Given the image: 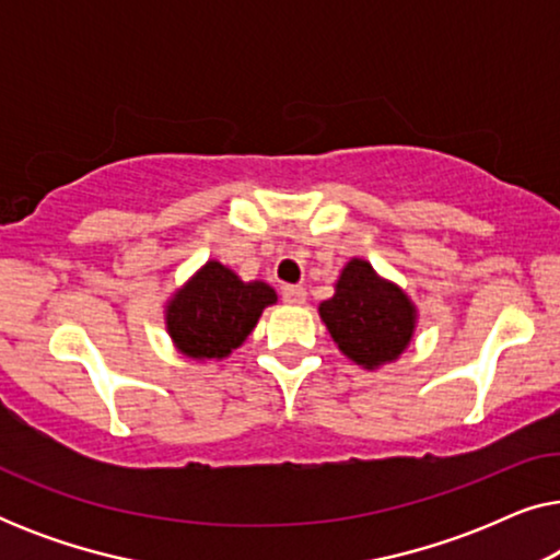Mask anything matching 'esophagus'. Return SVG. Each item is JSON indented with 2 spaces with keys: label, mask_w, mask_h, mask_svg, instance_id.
Instances as JSON below:
<instances>
[{
  "label": "esophagus",
  "mask_w": 560,
  "mask_h": 560,
  "mask_svg": "<svg viewBox=\"0 0 560 560\" xmlns=\"http://www.w3.org/2000/svg\"><path fill=\"white\" fill-rule=\"evenodd\" d=\"M282 301H285L288 305L305 303V288H301V285H285V288H282Z\"/></svg>",
  "instance_id": "esophagus-1"
}]
</instances>
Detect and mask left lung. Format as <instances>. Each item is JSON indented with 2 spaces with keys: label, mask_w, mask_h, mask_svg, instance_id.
Wrapping results in <instances>:
<instances>
[{
  "label": "left lung",
  "mask_w": 560,
  "mask_h": 560,
  "mask_svg": "<svg viewBox=\"0 0 560 560\" xmlns=\"http://www.w3.org/2000/svg\"><path fill=\"white\" fill-rule=\"evenodd\" d=\"M318 313L341 354L364 370L395 362L418 326V308L405 290L359 257L343 265L334 295L318 305Z\"/></svg>",
  "instance_id": "8db88e82"
}]
</instances>
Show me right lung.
I'll list each match as a JSON object with an SVG mask.
<instances>
[{
	"instance_id": "1",
	"label": "right lung",
	"mask_w": 560,
	"mask_h": 560,
	"mask_svg": "<svg viewBox=\"0 0 560 560\" xmlns=\"http://www.w3.org/2000/svg\"><path fill=\"white\" fill-rule=\"evenodd\" d=\"M278 293L262 280L244 282L226 265L209 259L165 303V326L183 357L206 362L240 349Z\"/></svg>"
}]
</instances>
